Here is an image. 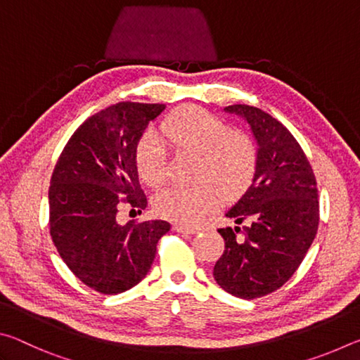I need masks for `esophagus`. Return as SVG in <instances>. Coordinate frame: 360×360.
<instances>
[{"mask_svg":"<svg viewBox=\"0 0 360 360\" xmlns=\"http://www.w3.org/2000/svg\"><path fill=\"white\" fill-rule=\"evenodd\" d=\"M173 230L179 231V233H197V231L200 230V227H197V225H184V224H174L173 225Z\"/></svg>","mask_w":360,"mask_h":360,"instance_id":"obj_1","label":"esophagus"}]
</instances>
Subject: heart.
<instances>
[{
	"label": "heart",
	"instance_id": "b5f03b06",
	"mask_svg": "<svg viewBox=\"0 0 360 360\" xmlns=\"http://www.w3.org/2000/svg\"><path fill=\"white\" fill-rule=\"evenodd\" d=\"M163 136L176 152L198 157L195 187H172L157 193L158 216L193 224L225 202H235L254 184L259 169V148L248 131L230 129L222 117L198 106L176 109L162 124ZM135 167L146 184L158 187L167 181V148L154 131L135 146Z\"/></svg>",
	"mask_w": 360,
	"mask_h": 360
}]
</instances>
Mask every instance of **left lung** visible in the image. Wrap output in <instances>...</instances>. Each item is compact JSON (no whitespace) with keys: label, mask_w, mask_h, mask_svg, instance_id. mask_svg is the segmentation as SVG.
Masks as SVG:
<instances>
[{"label":"left lung","mask_w":360,"mask_h":360,"mask_svg":"<svg viewBox=\"0 0 360 360\" xmlns=\"http://www.w3.org/2000/svg\"><path fill=\"white\" fill-rule=\"evenodd\" d=\"M240 114L259 143V169L251 188L227 212L243 227L219 229L225 249L216 262V283L252 300L278 290L300 266L318 233V182L294 135L278 119L248 105Z\"/></svg>","instance_id":"obj_1"}]
</instances>
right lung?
<instances>
[{
	"mask_svg": "<svg viewBox=\"0 0 360 360\" xmlns=\"http://www.w3.org/2000/svg\"><path fill=\"white\" fill-rule=\"evenodd\" d=\"M165 105L122 101L72 133L49 187V227L72 275L100 294L131 289L148 275L165 221L119 224L122 206L139 212L148 198L138 181L135 146Z\"/></svg>",
	"mask_w": 360,
	"mask_h": 360,
	"instance_id": "1",
	"label": "right lung"
}]
</instances>
